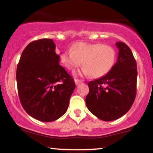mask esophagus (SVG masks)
<instances>
[{"instance_id":"34e87169","label":"esophagus","mask_w":153,"mask_h":153,"mask_svg":"<svg viewBox=\"0 0 153 153\" xmlns=\"http://www.w3.org/2000/svg\"><path fill=\"white\" fill-rule=\"evenodd\" d=\"M75 84H76V85H78L80 83H81V82H82V80H78V79H75Z\"/></svg>"}]
</instances>
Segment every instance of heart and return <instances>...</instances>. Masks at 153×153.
Returning <instances> with one entry per match:
<instances>
[{
    "label": "heart",
    "instance_id": "obj_1",
    "mask_svg": "<svg viewBox=\"0 0 153 153\" xmlns=\"http://www.w3.org/2000/svg\"><path fill=\"white\" fill-rule=\"evenodd\" d=\"M117 53L114 49L100 43L77 42L60 54V62L67 69L74 71L81 64L80 74L93 78L104 76L113 68ZM77 75V73H76Z\"/></svg>",
    "mask_w": 153,
    "mask_h": 153
}]
</instances>
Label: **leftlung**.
<instances>
[{"label": "left lung", "mask_w": 153, "mask_h": 153, "mask_svg": "<svg viewBox=\"0 0 153 153\" xmlns=\"http://www.w3.org/2000/svg\"><path fill=\"white\" fill-rule=\"evenodd\" d=\"M118 58L105 76L88 83L89 93L85 98L87 108L103 121L116 120L127 113L137 93V63L125 43H116Z\"/></svg>", "instance_id": "1"}]
</instances>
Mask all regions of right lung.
I'll use <instances>...</instances> for the list:
<instances>
[{"instance_id":"obj_1","label":"right lung","mask_w":153,"mask_h":153,"mask_svg":"<svg viewBox=\"0 0 153 153\" xmlns=\"http://www.w3.org/2000/svg\"><path fill=\"white\" fill-rule=\"evenodd\" d=\"M59 61L52 39H42L26 47L17 65L20 102L28 114L41 122L62 117L75 88L73 78Z\"/></svg>"}]
</instances>
